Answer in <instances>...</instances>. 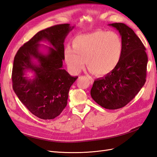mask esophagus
Masks as SVG:
<instances>
[{"label":"esophagus","mask_w":157,"mask_h":157,"mask_svg":"<svg viewBox=\"0 0 157 157\" xmlns=\"http://www.w3.org/2000/svg\"><path fill=\"white\" fill-rule=\"evenodd\" d=\"M87 78L90 80V83H91V84H93V81H94V80H93V78L91 77H90V76H87Z\"/></svg>","instance_id":"1"}]
</instances>
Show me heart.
<instances>
[{"instance_id": "heart-1", "label": "heart", "mask_w": 157, "mask_h": 157, "mask_svg": "<svg viewBox=\"0 0 157 157\" xmlns=\"http://www.w3.org/2000/svg\"><path fill=\"white\" fill-rule=\"evenodd\" d=\"M72 47H65L64 57L73 73H80L86 59L91 72L105 76L113 72L119 64L124 44L117 33L98 30L75 36Z\"/></svg>"}]
</instances>
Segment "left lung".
<instances>
[{
	"mask_svg": "<svg viewBox=\"0 0 157 157\" xmlns=\"http://www.w3.org/2000/svg\"><path fill=\"white\" fill-rule=\"evenodd\" d=\"M108 25L115 28L121 36L122 58L113 72L94 80L90 94L102 107L117 109L127 105L144 86L148 58L144 44L130 27L122 23Z\"/></svg>",
	"mask_w": 157,
	"mask_h": 157,
	"instance_id": "left-lung-1",
	"label": "left lung"
}]
</instances>
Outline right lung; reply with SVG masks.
I'll use <instances>...</instances> for the list:
<instances>
[{
  "instance_id": "right-lung-1",
  "label": "right lung",
  "mask_w": 157,
  "mask_h": 157,
  "mask_svg": "<svg viewBox=\"0 0 157 157\" xmlns=\"http://www.w3.org/2000/svg\"><path fill=\"white\" fill-rule=\"evenodd\" d=\"M75 26L60 24L38 32L19 49L13 60L12 87L31 113L41 119L59 115L67 105L69 89L78 77L63 69L64 42ZM47 41L51 47L40 45ZM43 47L46 52L41 51ZM34 74L28 78L26 72Z\"/></svg>"
}]
</instances>
